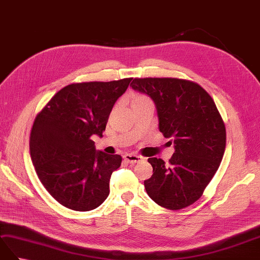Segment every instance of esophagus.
Masks as SVG:
<instances>
[{"mask_svg":"<svg viewBox=\"0 0 260 260\" xmlns=\"http://www.w3.org/2000/svg\"><path fill=\"white\" fill-rule=\"evenodd\" d=\"M124 158H125L126 161L131 162V164H136V162H140V161H142L144 159L142 156L134 155V154H125L124 155Z\"/></svg>","mask_w":260,"mask_h":260,"instance_id":"1","label":"esophagus"}]
</instances>
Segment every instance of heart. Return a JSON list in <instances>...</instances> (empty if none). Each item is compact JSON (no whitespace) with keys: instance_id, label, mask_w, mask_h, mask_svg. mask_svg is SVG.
I'll list each match as a JSON object with an SVG mask.
<instances>
[{"instance_id":"b5f03b06","label":"heart","mask_w":260,"mask_h":260,"mask_svg":"<svg viewBox=\"0 0 260 260\" xmlns=\"http://www.w3.org/2000/svg\"><path fill=\"white\" fill-rule=\"evenodd\" d=\"M141 100H147V99L144 98V96H137V98L134 101H141Z\"/></svg>"}]
</instances>
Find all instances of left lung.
<instances>
[{
    "label": "left lung",
    "instance_id": "obj_1",
    "mask_svg": "<svg viewBox=\"0 0 260 260\" xmlns=\"http://www.w3.org/2000/svg\"><path fill=\"white\" fill-rule=\"evenodd\" d=\"M133 89L153 100L158 128L175 153L170 164L150 157L153 175L145 180L148 196L159 206L177 210L201 198L218 170L226 129L213 99L202 86L179 78H134Z\"/></svg>",
    "mask_w": 260,
    "mask_h": 260
}]
</instances>
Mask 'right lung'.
I'll use <instances>...</instances> for the list:
<instances>
[{
  "instance_id": "obj_1",
  "label": "right lung",
  "mask_w": 260,
  "mask_h": 260,
  "mask_svg": "<svg viewBox=\"0 0 260 260\" xmlns=\"http://www.w3.org/2000/svg\"><path fill=\"white\" fill-rule=\"evenodd\" d=\"M132 78L65 86L36 116L29 137L35 172L46 190L66 208L88 212L110 194L119 155L96 150L112 108Z\"/></svg>"
}]
</instances>
